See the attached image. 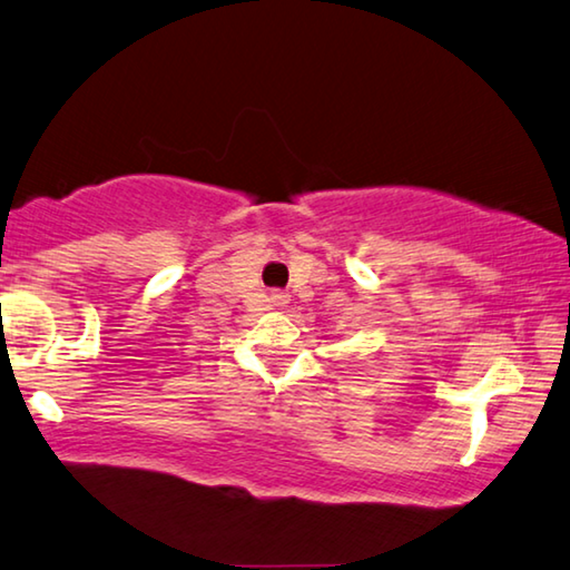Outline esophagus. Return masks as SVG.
Masks as SVG:
<instances>
[{"instance_id": "34e87169", "label": "esophagus", "mask_w": 570, "mask_h": 570, "mask_svg": "<svg viewBox=\"0 0 570 570\" xmlns=\"http://www.w3.org/2000/svg\"><path fill=\"white\" fill-rule=\"evenodd\" d=\"M272 302H274L276 306H286V304H288V296L282 294V292H276V294H272Z\"/></svg>"}]
</instances>
